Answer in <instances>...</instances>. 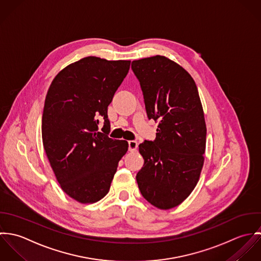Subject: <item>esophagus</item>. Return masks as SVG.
I'll use <instances>...</instances> for the list:
<instances>
[{
  "label": "esophagus",
  "mask_w": 261,
  "mask_h": 261,
  "mask_svg": "<svg viewBox=\"0 0 261 261\" xmlns=\"http://www.w3.org/2000/svg\"><path fill=\"white\" fill-rule=\"evenodd\" d=\"M128 146H129V151L133 152V151L137 150L138 143L136 141H134V140H130V141H128Z\"/></svg>",
  "instance_id": "34e87169"
}]
</instances>
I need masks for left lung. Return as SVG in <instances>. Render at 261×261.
Masks as SVG:
<instances>
[{"label": "left lung", "mask_w": 261, "mask_h": 261, "mask_svg": "<svg viewBox=\"0 0 261 261\" xmlns=\"http://www.w3.org/2000/svg\"><path fill=\"white\" fill-rule=\"evenodd\" d=\"M156 138L139 145L144 164L138 188L161 210L181 204L197 186L204 165L207 128L198 88L179 64L161 55L132 61Z\"/></svg>", "instance_id": "8db88e82"}]
</instances>
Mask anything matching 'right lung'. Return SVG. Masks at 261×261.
Listing matches in <instances>:
<instances>
[{
    "instance_id": "obj_1",
    "label": "right lung",
    "mask_w": 261,
    "mask_h": 261,
    "mask_svg": "<svg viewBox=\"0 0 261 261\" xmlns=\"http://www.w3.org/2000/svg\"><path fill=\"white\" fill-rule=\"evenodd\" d=\"M130 60L88 56L53 79L42 115V141L62 191L82 204L108 194L128 142L108 136V106L130 68ZM105 119L103 133L98 119Z\"/></svg>"
}]
</instances>
